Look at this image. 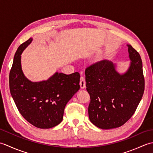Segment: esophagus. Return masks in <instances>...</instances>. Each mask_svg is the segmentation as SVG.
Instances as JSON below:
<instances>
[{"instance_id":"34e87169","label":"esophagus","mask_w":153,"mask_h":153,"mask_svg":"<svg viewBox=\"0 0 153 153\" xmlns=\"http://www.w3.org/2000/svg\"><path fill=\"white\" fill-rule=\"evenodd\" d=\"M85 79L84 78V77L81 76L80 77V82H79V85L80 87L82 89H84L85 87Z\"/></svg>"}]
</instances>
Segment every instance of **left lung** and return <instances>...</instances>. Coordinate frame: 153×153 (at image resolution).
I'll return each instance as SVG.
<instances>
[{"label":"left lung","instance_id":"left-lung-1","mask_svg":"<svg viewBox=\"0 0 153 153\" xmlns=\"http://www.w3.org/2000/svg\"><path fill=\"white\" fill-rule=\"evenodd\" d=\"M130 64L125 73L116 70V64L104 60L85 70L87 91L91 101L90 121L103 129H113L128 121L135 113L145 89L140 55L128 45Z\"/></svg>","mask_w":153,"mask_h":153}]
</instances>
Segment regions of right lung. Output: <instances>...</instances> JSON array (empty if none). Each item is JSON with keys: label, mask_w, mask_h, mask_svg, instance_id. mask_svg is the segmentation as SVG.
<instances>
[{"label": "right lung", "mask_w": 153, "mask_h": 153, "mask_svg": "<svg viewBox=\"0 0 153 153\" xmlns=\"http://www.w3.org/2000/svg\"><path fill=\"white\" fill-rule=\"evenodd\" d=\"M32 40L29 39L16 52L9 75L10 91L19 112L28 122L48 129L62 121L65 106L80 88V75L56 72L47 80H29L22 69L21 54Z\"/></svg>", "instance_id": "obj_1"}]
</instances>
